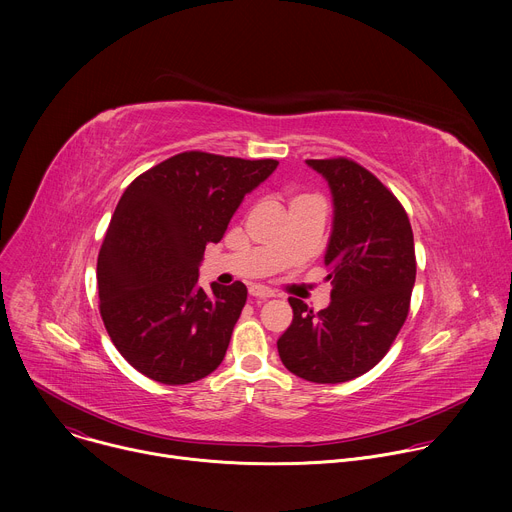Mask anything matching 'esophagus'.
Wrapping results in <instances>:
<instances>
[{
	"mask_svg": "<svg viewBox=\"0 0 512 512\" xmlns=\"http://www.w3.org/2000/svg\"><path fill=\"white\" fill-rule=\"evenodd\" d=\"M249 294H251L253 298H259V300H267V298H273V296H275L273 289H269V287H265V285H251V287H249Z\"/></svg>",
	"mask_w": 512,
	"mask_h": 512,
	"instance_id": "1",
	"label": "esophagus"
}]
</instances>
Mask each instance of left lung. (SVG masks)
I'll list each match as a JSON object with an SVG mask.
<instances>
[{"label":"left lung","instance_id":"1","mask_svg":"<svg viewBox=\"0 0 512 512\" xmlns=\"http://www.w3.org/2000/svg\"><path fill=\"white\" fill-rule=\"evenodd\" d=\"M330 188L332 231L324 253L330 306L316 312L289 298L294 320L279 336L289 373L312 383H344L387 354L415 283V245L401 202L352 160H306Z\"/></svg>","mask_w":512,"mask_h":512}]
</instances>
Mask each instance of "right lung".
<instances>
[{
  "mask_svg": "<svg viewBox=\"0 0 512 512\" xmlns=\"http://www.w3.org/2000/svg\"><path fill=\"white\" fill-rule=\"evenodd\" d=\"M277 160L178 154L123 192L97 261L101 318L121 356L164 385H188L223 362L247 287L198 285L208 243Z\"/></svg>",
  "mask_w": 512,
  "mask_h": 512,
  "instance_id": "1",
  "label": "right lung"
}]
</instances>
